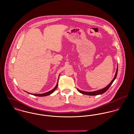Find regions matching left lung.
Segmentation results:
<instances>
[{"mask_svg": "<svg viewBox=\"0 0 134 134\" xmlns=\"http://www.w3.org/2000/svg\"><path fill=\"white\" fill-rule=\"evenodd\" d=\"M118 66L117 65V67H116V72L115 74V77L113 78V79L112 80V81L105 88L100 89V90H98L95 91H91V92H87V91H83L82 90H80L79 89H78V88H77V90L78 92H79L80 93L83 94H85V95H88V96H97V95H100V94H102L104 93H105L106 91L108 90V89L109 88V87L111 86V85H112V83H113V82L114 81L116 76H117V74H118Z\"/></svg>", "mask_w": 134, "mask_h": 134, "instance_id": "1", "label": "left lung"}]
</instances>
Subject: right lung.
Listing matches in <instances>:
<instances>
[{"instance_id": "right-lung-1", "label": "right lung", "mask_w": 134, "mask_h": 134, "mask_svg": "<svg viewBox=\"0 0 134 134\" xmlns=\"http://www.w3.org/2000/svg\"><path fill=\"white\" fill-rule=\"evenodd\" d=\"M59 76H60V75H59ZM58 79L57 83L56 86L55 87V88L54 89H53L52 90H51V91H48L47 92H46V93H42V94H32V93H30L29 92H27L28 93H29L30 94H31V95H33V96H41H41H49V95L52 94L55 91V90L57 88L58 84Z\"/></svg>"}]
</instances>
